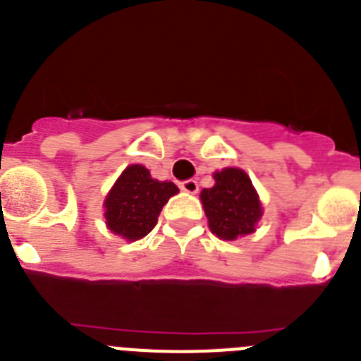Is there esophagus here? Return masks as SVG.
<instances>
[{"mask_svg": "<svg viewBox=\"0 0 361 361\" xmlns=\"http://www.w3.org/2000/svg\"><path fill=\"white\" fill-rule=\"evenodd\" d=\"M180 190L186 191V193H191V195H195L197 191H199V184H197L195 178H188V180L180 183Z\"/></svg>", "mask_w": 361, "mask_h": 361, "instance_id": "1", "label": "esophagus"}]
</instances>
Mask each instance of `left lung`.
<instances>
[{"label": "left lung", "mask_w": 361, "mask_h": 361, "mask_svg": "<svg viewBox=\"0 0 361 361\" xmlns=\"http://www.w3.org/2000/svg\"><path fill=\"white\" fill-rule=\"evenodd\" d=\"M215 186L200 191L209 229L222 240L250 235L262 216V204L244 170L224 168L213 173Z\"/></svg>", "instance_id": "1"}]
</instances>
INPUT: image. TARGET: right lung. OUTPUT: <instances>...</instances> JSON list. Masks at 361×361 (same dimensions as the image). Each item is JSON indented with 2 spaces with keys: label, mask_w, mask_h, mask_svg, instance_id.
<instances>
[{
  "label": "right lung",
  "mask_w": 361,
  "mask_h": 361,
  "mask_svg": "<svg viewBox=\"0 0 361 361\" xmlns=\"http://www.w3.org/2000/svg\"><path fill=\"white\" fill-rule=\"evenodd\" d=\"M175 193L178 188L173 183L152 178L142 164L128 166L104 199L108 229L132 242L146 237Z\"/></svg>",
  "instance_id": "1"
}]
</instances>
